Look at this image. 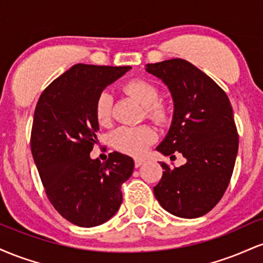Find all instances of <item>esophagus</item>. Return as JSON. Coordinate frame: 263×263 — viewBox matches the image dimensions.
I'll list each match as a JSON object with an SVG mask.
<instances>
[{
    "mask_svg": "<svg viewBox=\"0 0 263 263\" xmlns=\"http://www.w3.org/2000/svg\"><path fill=\"white\" fill-rule=\"evenodd\" d=\"M134 161H135V167L138 168V167H141L142 164H143L144 159L143 158H140V157H136Z\"/></svg>",
    "mask_w": 263,
    "mask_h": 263,
    "instance_id": "1",
    "label": "esophagus"
}]
</instances>
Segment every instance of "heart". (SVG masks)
Wrapping results in <instances>:
<instances>
[{"label": "heart", "mask_w": 263, "mask_h": 263, "mask_svg": "<svg viewBox=\"0 0 263 263\" xmlns=\"http://www.w3.org/2000/svg\"><path fill=\"white\" fill-rule=\"evenodd\" d=\"M122 91L134 98L143 106L144 115L151 121L164 125L170 120V106L159 98V90L155 84L144 79H131L122 85ZM96 121L101 126L110 125L112 117V98L108 92H101L93 106ZM156 140V132L148 126L120 127L112 134V146L129 156H141Z\"/></svg>", "instance_id": "1"}]
</instances>
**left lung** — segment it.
Returning a JSON list of instances; mask_svg holds the SVG:
<instances>
[{"instance_id":"8db88e82","label":"left lung","mask_w":263,"mask_h":263,"mask_svg":"<svg viewBox=\"0 0 263 263\" xmlns=\"http://www.w3.org/2000/svg\"><path fill=\"white\" fill-rule=\"evenodd\" d=\"M174 100L173 122L157 151L180 153L185 164L164 170L153 188L162 208L179 218L203 216L219 203L230 183L238 135L228 95L210 77L180 58L147 64ZM171 157V159H172Z\"/></svg>"}]
</instances>
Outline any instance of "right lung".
I'll list each match as a JSON object with an SVG mask.
<instances>
[{
  "label": "right lung",
  "instance_id": "right-lung-1",
  "mask_svg": "<svg viewBox=\"0 0 263 263\" xmlns=\"http://www.w3.org/2000/svg\"><path fill=\"white\" fill-rule=\"evenodd\" d=\"M129 69L75 64L45 87L35 106L31 149L45 194L63 218L81 228L112 218L134 172V159L122 153H110L102 163L90 158L99 129L96 99Z\"/></svg>",
  "mask_w": 263,
  "mask_h": 263
}]
</instances>
